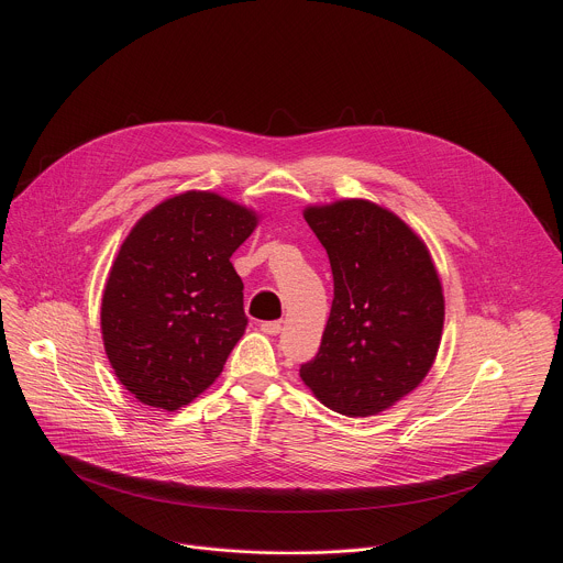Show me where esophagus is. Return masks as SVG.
<instances>
[{
	"instance_id": "1",
	"label": "esophagus",
	"mask_w": 563,
	"mask_h": 563,
	"mask_svg": "<svg viewBox=\"0 0 563 563\" xmlns=\"http://www.w3.org/2000/svg\"><path fill=\"white\" fill-rule=\"evenodd\" d=\"M261 332H265L269 336H276V334H280V323H278V320H267V323H261Z\"/></svg>"
}]
</instances>
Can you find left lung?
<instances>
[{
    "label": "left lung",
    "instance_id": "8db88e82",
    "mask_svg": "<svg viewBox=\"0 0 563 563\" xmlns=\"http://www.w3.org/2000/svg\"><path fill=\"white\" fill-rule=\"evenodd\" d=\"M302 216L328 250L334 300L300 378L339 415H380L434 365L445 318L439 272L421 235L376 202L309 205Z\"/></svg>",
    "mask_w": 563,
    "mask_h": 563
}]
</instances>
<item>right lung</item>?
<instances>
[{
  "mask_svg": "<svg viewBox=\"0 0 563 563\" xmlns=\"http://www.w3.org/2000/svg\"><path fill=\"white\" fill-rule=\"evenodd\" d=\"M258 213L213 191H185L129 231L102 294V341L118 380L144 406L176 412L222 372L245 334L231 254Z\"/></svg>",
  "mask_w": 563,
  "mask_h": 563,
  "instance_id": "obj_1",
  "label": "right lung"
}]
</instances>
